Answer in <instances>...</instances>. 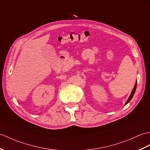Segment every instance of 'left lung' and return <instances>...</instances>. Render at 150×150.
Returning a JSON list of instances; mask_svg holds the SVG:
<instances>
[{
  "mask_svg": "<svg viewBox=\"0 0 150 150\" xmlns=\"http://www.w3.org/2000/svg\"><path fill=\"white\" fill-rule=\"evenodd\" d=\"M136 87H137V82L135 83V86H134V88L133 90H132V93H131V94H130V96H129V98H128V99L127 100V101L126 102V103H125V105H126L127 104L128 102H129L130 101L132 100V97H133V96H134V93H135V89H136Z\"/></svg>",
  "mask_w": 150,
  "mask_h": 150,
  "instance_id": "obj_1",
  "label": "left lung"
}]
</instances>
